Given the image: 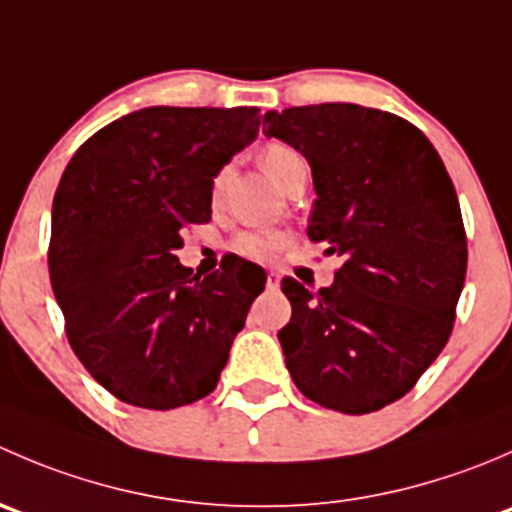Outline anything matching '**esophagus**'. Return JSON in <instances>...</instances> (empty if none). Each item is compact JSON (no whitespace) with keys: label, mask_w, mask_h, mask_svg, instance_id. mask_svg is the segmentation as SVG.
Returning <instances> with one entry per match:
<instances>
[{"label":"esophagus","mask_w":512,"mask_h":512,"mask_svg":"<svg viewBox=\"0 0 512 512\" xmlns=\"http://www.w3.org/2000/svg\"><path fill=\"white\" fill-rule=\"evenodd\" d=\"M280 287V275L277 272H267V289Z\"/></svg>","instance_id":"esophagus-1"}]
</instances>
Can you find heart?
<instances>
[{
  "mask_svg": "<svg viewBox=\"0 0 512 512\" xmlns=\"http://www.w3.org/2000/svg\"><path fill=\"white\" fill-rule=\"evenodd\" d=\"M260 163L262 168H265V173L272 178V183L280 185L282 190H285L289 178H292L297 170L307 168L302 153L294 151L287 143H267L260 151ZM227 178H230V168L223 165V168L213 175V180H210V200H213V205L223 203ZM282 242H285V237L277 235V232H242L232 247H235V252H240L242 257H247V260H270V257L280 250Z\"/></svg>",
  "mask_w": 512,
  "mask_h": 512,
  "instance_id": "heart-1",
  "label": "heart"
}]
</instances>
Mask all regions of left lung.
I'll list each match as a JSON object with an SVG mask.
<instances>
[{
	"instance_id": "8db88e82",
	"label": "left lung",
	"mask_w": 512,
	"mask_h": 512,
	"mask_svg": "<svg viewBox=\"0 0 512 512\" xmlns=\"http://www.w3.org/2000/svg\"><path fill=\"white\" fill-rule=\"evenodd\" d=\"M262 131L309 160L317 200L307 235L344 257L319 292L282 280L292 319L277 337L292 381L324 409H384L446 347L466 282L446 165L414 123L356 103L267 111Z\"/></svg>"
}]
</instances>
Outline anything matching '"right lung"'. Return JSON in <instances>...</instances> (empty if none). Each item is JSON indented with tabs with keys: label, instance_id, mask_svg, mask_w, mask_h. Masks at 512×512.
<instances>
[{
	"label": "right lung",
	"instance_id": "add662e5",
	"mask_svg": "<svg viewBox=\"0 0 512 512\" xmlns=\"http://www.w3.org/2000/svg\"><path fill=\"white\" fill-rule=\"evenodd\" d=\"M260 108L133 111L66 165L51 205L49 277L66 337L116 399L168 411L218 386L265 272L230 260L200 280L175 252L210 220V180L260 131Z\"/></svg>",
	"mask_w": 512,
	"mask_h": 512
}]
</instances>
